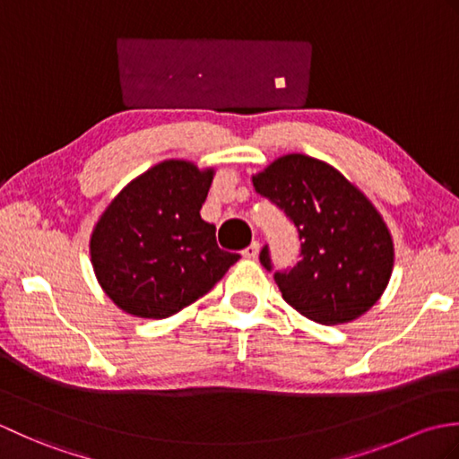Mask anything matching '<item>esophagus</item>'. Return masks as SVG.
<instances>
[{"mask_svg":"<svg viewBox=\"0 0 459 459\" xmlns=\"http://www.w3.org/2000/svg\"><path fill=\"white\" fill-rule=\"evenodd\" d=\"M258 250H260V242H252L250 247H247L245 250H242V256L248 258V260H255L258 256Z\"/></svg>","mask_w":459,"mask_h":459,"instance_id":"esophagus-1","label":"esophagus"}]
</instances>
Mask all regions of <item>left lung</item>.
<instances>
[{
  "label": "left lung",
  "instance_id": "8db88e82",
  "mask_svg": "<svg viewBox=\"0 0 459 459\" xmlns=\"http://www.w3.org/2000/svg\"><path fill=\"white\" fill-rule=\"evenodd\" d=\"M256 193L284 211L299 237V262L274 272L288 304L324 325H339L377 304L391 280V232L363 193L335 168L290 153L252 178ZM260 264L274 270L268 247Z\"/></svg>",
  "mask_w": 459,
  "mask_h": 459
}]
</instances>
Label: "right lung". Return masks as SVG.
<instances>
[{
    "label": "right lung",
    "instance_id": "1",
    "mask_svg": "<svg viewBox=\"0 0 459 459\" xmlns=\"http://www.w3.org/2000/svg\"><path fill=\"white\" fill-rule=\"evenodd\" d=\"M212 169L168 160L118 193L91 237L102 290L126 314L163 319L191 306L240 258L201 219Z\"/></svg>",
    "mask_w": 459,
    "mask_h": 459
}]
</instances>
